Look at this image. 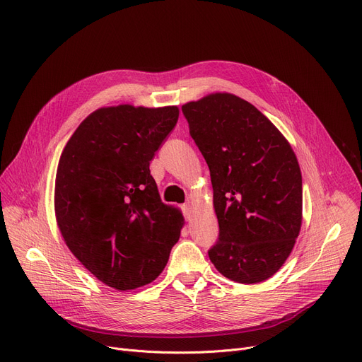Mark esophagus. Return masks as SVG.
<instances>
[{"label":"esophagus","mask_w":362,"mask_h":362,"mask_svg":"<svg viewBox=\"0 0 362 362\" xmlns=\"http://www.w3.org/2000/svg\"><path fill=\"white\" fill-rule=\"evenodd\" d=\"M183 214H185V218L187 221L192 220V205L190 204H185L183 205Z\"/></svg>","instance_id":"34e87169"}]
</instances>
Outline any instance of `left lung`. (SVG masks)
Returning a JSON list of instances; mask_svg holds the SVG:
<instances>
[{
    "instance_id": "obj_1",
    "label": "left lung",
    "mask_w": 362,
    "mask_h": 362,
    "mask_svg": "<svg viewBox=\"0 0 362 362\" xmlns=\"http://www.w3.org/2000/svg\"><path fill=\"white\" fill-rule=\"evenodd\" d=\"M211 173L218 242L214 267L238 284L267 281L285 263L303 221V180L290 142L231 93L182 106Z\"/></svg>"
}]
</instances>
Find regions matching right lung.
I'll return each mask as SVG.
<instances>
[{
  "label": "right lung",
  "mask_w": 362,
  "mask_h": 362,
  "mask_svg": "<svg viewBox=\"0 0 362 362\" xmlns=\"http://www.w3.org/2000/svg\"><path fill=\"white\" fill-rule=\"evenodd\" d=\"M177 117V106L100 107L61 154L54 199L58 228L84 268L115 290L153 282L180 237L183 215L161 202L150 173V161Z\"/></svg>",
  "instance_id": "obj_1"
}]
</instances>
